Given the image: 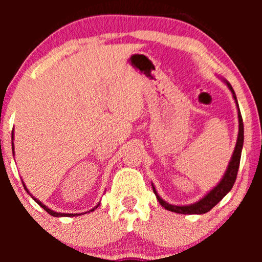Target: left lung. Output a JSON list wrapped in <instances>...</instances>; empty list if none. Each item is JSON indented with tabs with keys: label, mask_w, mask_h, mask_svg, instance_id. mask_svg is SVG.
I'll use <instances>...</instances> for the list:
<instances>
[{
	"label": "left lung",
	"mask_w": 262,
	"mask_h": 262,
	"mask_svg": "<svg viewBox=\"0 0 262 262\" xmlns=\"http://www.w3.org/2000/svg\"><path fill=\"white\" fill-rule=\"evenodd\" d=\"M225 83H227L231 93H233V97L234 100H235V103L237 107V118H239V133H237L236 145H235V149H234L233 156H231L229 165H228V169L225 171L223 179L221 180V182H219L214 188L210 189L209 193H207L206 196H204L202 200L198 201V202L189 204V206H173V204H169L167 202H165V201L158 194L154 185H151L152 191H154L159 203H160L161 206L164 207V208H166L167 210H171V212H175V213H181V214H203V213L209 212L215 204L221 202L225 194H227L231 189V187H233L234 182H235L237 170H239L240 158H242L243 144H244V124H243L242 113H240L239 104H237L235 92H234L233 87H231V85L228 82V81H225Z\"/></svg>",
	"instance_id": "left-lung-1"
}]
</instances>
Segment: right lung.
Returning a JSON list of instances; mask_svg holds the SVG:
<instances>
[{"label": "right lung", "instance_id": "1", "mask_svg": "<svg viewBox=\"0 0 262 262\" xmlns=\"http://www.w3.org/2000/svg\"><path fill=\"white\" fill-rule=\"evenodd\" d=\"M12 140H13V130H12ZM12 151H13V143H12ZM13 152H14V151H13ZM23 186H25L26 191L28 192V193H29V191H28V189H27V187H26V185H25V183H23ZM29 194H31V193H29ZM31 196H32V194H31ZM32 198H33V200L35 201V202H37V203L39 204V206L41 207V208H43L44 210H47V212L49 213L50 215H53V217H74V215H79V214H69V213H58V212H54V210H52V209H50V208H48V207L45 206V204L41 203L40 201L37 200V198H34V197H33V196H32ZM98 206H100V204H97V206H96L95 208H92L91 210H90V212H92V210H95L96 208H97Z\"/></svg>", "mask_w": 262, "mask_h": 262}]
</instances>
